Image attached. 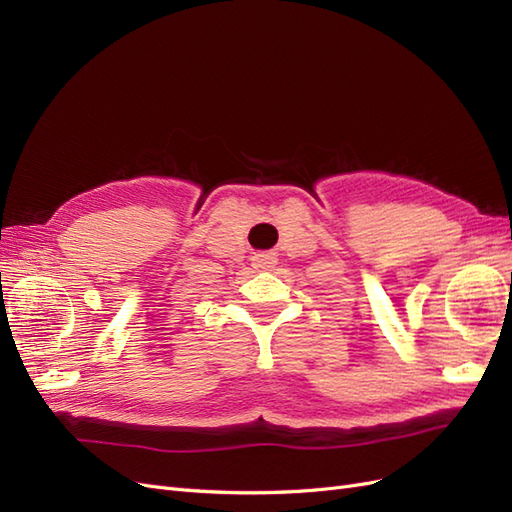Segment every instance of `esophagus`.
Listing matches in <instances>:
<instances>
[{
    "mask_svg": "<svg viewBox=\"0 0 512 512\" xmlns=\"http://www.w3.org/2000/svg\"><path fill=\"white\" fill-rule=\"evenodd\" d=\"M254 267L256 269H271L275 262H277V258H275V254H269V252H260V254H256L254 258Z\"/></svg>",
    "mask_w": 512,
    "mask_h": 512,
    "instance_id": "obj_1",
    "label": "esophagus"
}]
</instances>
